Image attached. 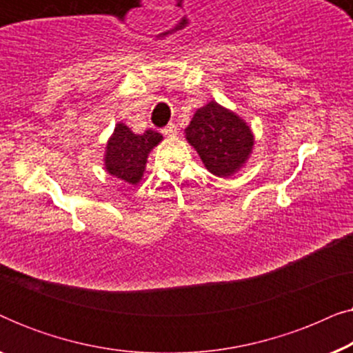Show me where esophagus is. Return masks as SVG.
<instances>
[{
    "label": "esophagus",
    "instance_id": "1",
    "mask_svg": "<svg viewBox=\"0 0 353 353\" xmlns=\"http://www.w3.org/2000/svg\"><path fill=\"white\" fill-rule=\"evenodd\" d=\"M175 132H176V125L175 123H168L167 127H163L162 128V133L165 134V137H172V134H175Z\"/></svg>",
    "mask_w": 353,
    "mask_h": 353
}]
</instances>
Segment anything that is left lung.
<instances>
[{"instance_id":"left-lung-1","label":"left lung","mask_w":353,"mask_h":353,"mask_svg":"<svg viewBox=\"0 0 353 353\" xmlns=\"http://www.w3.org/2000/svg\"><path fill=\"white\" fill-rule=\"evenodd\" d=\"M185 132L207 170L216 176L233 175L252 151L254 137L244 120L215 101L197 110Z\"/></svg>"}]
</instances>
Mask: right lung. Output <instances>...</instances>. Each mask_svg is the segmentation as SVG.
Returning a JSON list of instances; mask_svg holds the SVG:
<instances>
[{"label": "right lung", "mask_w": 353, "mask_h": 353, "mask_svg": "<svg viewBox=\"0 0 353 353\" xmlns=\"http://www.w3.org/2000/svg\"><path fill=\"white\" fill-rule=\"evenodd\" d=\"M161 139L162 134L154 130L134 134L127 125L117 123L105 148V168L110 175L134 185L141 180L149 151Z\"/></svg>", "instance_id": "obj_1"}]
</instances>
